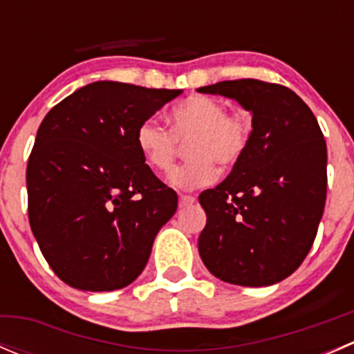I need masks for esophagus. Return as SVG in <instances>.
I'll use <instances>...</instances> for the list:
<instances>
[{
	"instance_id": "34e87169",
	"label": "esophagus",
	"mask_w": 354,
	"mask_h": 354,
	"mask_svg": "<svg viewBox=\"0 0 354 354\" xmlns=\"http://www.w3.org/2000/svg\"><path fill=\"white\" fill-rule=\"evenodd\" d=\"M195 202H197V198L192 197V195H180V207H188Z\"/></svg>"
}]
</instances>
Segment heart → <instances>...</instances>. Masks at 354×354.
<instances>
[{"instance_id":"heart-1","label":"heart","mask_w":354,"mask_h":354,"mask_svg":"<svg viewBox=\"0 0 354 354\" xmlns=\"http://www.w3.org/2000/svg\"><path fill=\"white\" fill-rule=\"evenodd\" d=\"M171 128L145 120L137 130V147L145 164L157 174L174 167L180 145L187 146L190 160L171 174L181 190H195L217 180V166L230 169L243 159L252 142V121L231 113L226 104L209 95L195 94L169 111Z\"/></svg>"}]
</instances>
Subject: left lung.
I'll return each mask as SVG.
<instances>
[{
    "instance_id": "left-lung-1",
    "label": "left lung",
    "mask_w": 354,
    "mask_h": 354,
    "mask_svg": "<svg viewBox=\"0 0 354 354\" xmlns=\"http://www.w3.org/2000/svg\"><path fill=\"white\" fill-rule=\"evenodd\" d=\"M203 94L252 111V142L230 176L200 194L207 224L198 253L210 274L240 286H270L308 255L327 195V145L308 106L279 84L217 82Z\"/></svg>"
}]
</instances>
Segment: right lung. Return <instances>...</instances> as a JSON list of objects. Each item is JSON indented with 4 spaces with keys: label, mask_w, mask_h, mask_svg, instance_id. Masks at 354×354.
<instances>
[{
    "label": "right lung",
    "mask_w": 354,
    "mask_h": 354,
    "mask_svg": "<svg viewBox=\"0 0 354 354\" xmlns=\"http://www.w3.org/2000/svg\"><path fill=\"white\" fill-rule=\"evenodd\" d=\"M180 94L94 82L42 120L27 164L28 223L68 286L113 291L144 270L178 197L145 164L137 130Z\"/></svg>",
    "instance_id": "add662e5"
}]
</instances>
